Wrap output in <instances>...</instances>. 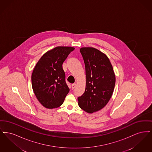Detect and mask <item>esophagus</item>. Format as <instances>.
I'll return each instance as SVG.
<instances>
[{
  "instance_id": "esophagus-1",
  "label": "esophagus",
  "mask_w": 152,
  "mask_h": 152,
  "mask_svg": "<svg viewBox=\"0 0 152 152\" xmlns=\"http://www.w3.org/2000/svg\"><path fill=\"white\" fill-rule=\"evenodd\" d=\"M76 86V84H72V89H73L74 88H75V87Z\"/></svg>"
}]
</instances>
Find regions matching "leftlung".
<instances>
[{
	"instance_id": "obj_1",
	"label": "left lung",
	"mask_w": 152,
	"mask_h": 152,
	"mask_svg": "<svg viewBox=\"0 0 152 152\" xmlns=\"http://www.w3.org/2000/svg\"><path fill=\"white\" fill-rule=\"evenodd\" d=\"M80 51L86 66L85 92L78 97L80 108L88 113L103 108L113 94L116 76L108 56L93 47H82Z\"/></svg>"
}]
</instances>
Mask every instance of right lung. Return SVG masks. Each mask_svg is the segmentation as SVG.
I'll return each instance as SVG.
<instances>
[{
  "label": "right lung",
  "instance_id": "add662e5",
  "mask_svg": "<svg viewBox=\"0 0 152 152\" xmlns=\"http://www.w3.org/2000/svg\"><path fill=\"white\" fill-rule=\"evenodd\" d=\"M72 47L58 46L45 52L36 63L31 76L32 87L37 99L45 108L62 105L69 88L65 82L63 63Z\"/></svg>",
  "mask_w": 152,
  "mask_h": 152
}]
</instances>
